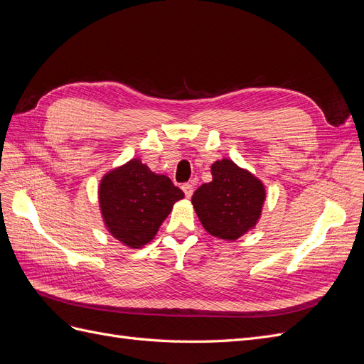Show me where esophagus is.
Returning a JSON list of instances; mask_svg holds the SVG:
<instances>
[{
	"label": "esophagus",
	"mask_w": 364,
	"mask_h": 364,
	"mask_svg": "<svg viewBox=\"0 0 364 364\" xmlns=\"http://www.w3.org/2000/svg\"><path fill=\"white\" fill-rule=\"evenodd\" d=\"M182 190H183V193H185V196L190 197L193 196V193H194V185H193V182H186V183H183L182 185Z\"/></svg>",
	"instance_id": "34e87169"
}]
</instances>
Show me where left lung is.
I'll list each match as a JSON object with an SVG mask.
<instances>
[{"mask_svg": "<svg viewBox=\"0 0 364 364\" xmlns=\"http://www.w3.org/2000/svg\"><path fill=\"white\" fill-rule=\"evenodd\" d=\"M213 181L193 194V206L209 234L234 241L257 225L266 190L261 181L230 159L213 164Z\"/></svg>", "mask_w": 364, "mask_h": 364, "instance_id": "8db88e82", "label": "left lung"}]
</instances>
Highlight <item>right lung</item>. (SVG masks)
Listing matches in <instances>:
<instances>
[{
	"instance_id": "add662e5",
	"label": "right lung",
	"mask_w": 364,
	"mask_h": 364,
	"mask_svg": "<svg viewBox=\"0 0 364 364\" xmlns=\"http://www.w3.org/2000/svg\"><path fill=\"white\" fill-rule=\"evenodd\" d=\"M98 199L109 232L123 245L138 249L156 235L173 205L183 199V191L167 176L132 159L105 176Z\"/></svg>"
}]
</instances>
